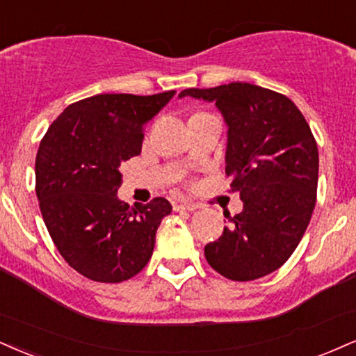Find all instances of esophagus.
Segmentation results:
<instances>
[{"label": "esophagus", "mask_w": 356, "mask_h": 356, "mask_svg": "<svg viewBox=\"0 0 356 356\" xmlns=\"http://www.w3.org/2000/svg\"><path fill=\"white\" fill-rule=\"evenodd\" d=\"M199 209V205L197 204H191V202H175L174 204V211L175 212H192V211H197Z\"/></svg>", "instance_id": "obj_1"}]
</instances>
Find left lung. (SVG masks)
Returning <instances> with one entry per match:
<instances>
[{"label":"left lung","mask_w":356,"mask_h":356,"mask_svg":"<svg viewBox=\"0 0 356 356\" xmlns=\"http://www.w3.org/2000/svg\"><path fill=\"white\" fill-rule=\"evenodd\" d=\"M179 96L213 101L229 126L225 174L243 211L229 217L205 259L230 280L248 282L280 268L300 243L316 202L318 149L293 101L248 83L184 89Z\"/></svg>","instance_id":"left-lung-1"}]
</instances>
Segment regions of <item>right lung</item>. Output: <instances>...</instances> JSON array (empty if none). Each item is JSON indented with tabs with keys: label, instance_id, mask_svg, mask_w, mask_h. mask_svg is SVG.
Here are the masks:
<instances>
[{
	"label": "right lung",
	"instance_id": "1",
	"mask_svg": "<svg viewBox=\"0 0 356 356\" xmlns=\"http://www.w3.org/2000/svg\"><path fill=\"white\" fill-rule=\"evenodd\" d=\"M97 94L67 106L38 149L36 195L42 220L70 267L102 284L129 280L147 265L164 197L149 204L118 199L119 165L139 156L144 127L174 96Z\"/></svg>",
	"mask_w": 356,
	"mask_h": 356
}]
</instances>
